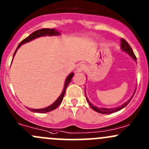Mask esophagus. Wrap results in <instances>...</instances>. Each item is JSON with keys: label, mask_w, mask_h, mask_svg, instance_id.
Listing matches in <instances>:
<instances>
[{"label": "esophagus", "mask_w": 149, "mask_h": 149, "mask_svg": "<svg viewBox=\"0 0 149 149\" xmlns=\"http://www.w3.org/2000/svg\"><path fill=\"white\" fill-rule=\"evenodd\" d=\"M86 69V65L84 63H80L79 65L77 66V72H82Z\"/></svg>", "instance_id": "obj_1"}]
</instances>
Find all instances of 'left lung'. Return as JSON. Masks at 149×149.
<instances>
[{
	"instance_id": "8db88e82",
	"label": "left lung",
	"mask_w": 149,
	"mask_h": 149,
	"mask_svg": "<svg viewBox=\"0 0 149 149\" xmlns=\"http://www.w3.org/2000/svg\"><path fill=\"white\" fill-rule=\"evenodd\" d=\"M120 41H121V45H120L121 49H123V51L127 52V53L128 54V55H130V56L131 57V58H133L135 61H136V60H137L136 59V55H135L134 52H133V49H132L131 47L130 46V45H129L128 43H127V42L124 40V39H121ZM135 92H136V91H134V94H135ZM134 94H133V95H134ZM133 95L132 96V97L128 100V101H127L126 102L123 104L121 106L118 107H115V108H102V107L98 108L97 107L94 106L92 104L88 101V98L86 97V100H87V102H88V104L90 105V107H91L92 108L94 111H96V112H100V113H102V114H111V113H114V112H118V111L120 110L121 109H123V108H124L125 107L127 106V105L129 104V102H130V100H132V98H133Z\"/></svg>"
}]
</instances>
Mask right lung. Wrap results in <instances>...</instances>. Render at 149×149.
Masks as SVG:
<instances>
[{"label": "right lung", "instance_id": "obj_1", "mask_svg": "<svg viewBox=\"0 0 149 149\" xmlns=\"http://www.w3.org/2000/svg\"><path fill=\"white\" fill-rule=\"evenodd\" d=\"M60 34H61V33L58 32V30L55 29H39V30H37V31H34V32L31 33L29 36H28L26 38H25L24 40H22V41L21 42L20 44L18 45L17 48H16L14 54H13V57H14V55H15V54H16L17 49L20 47L22 45L25 44V43H26V42H29L31 41V40H34V39H36V38H38V37H43V36H47V35L58 36V35H60ZM73 75H74V73H71L67 76V78H66V79H65V84H64V88H63V92L61 93V94L60 95V97L57 99L56 101H55L53 104H52L51 105H49V106L47 107L43 108V109H31V108H28L29 110L31 111V112H38V113H46V112H50V111L54 110L55 109H56V108L59 106L60 104L61 103V102L63 101V99L64 95H65L66 88H67V86H68V84L70 83V81H71V79H72V78H73Z\"/></svg>", "mask_w": 149, "mask_h": 149}]
</instances>
